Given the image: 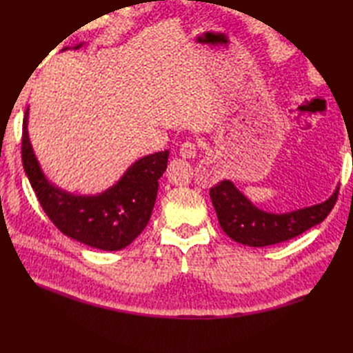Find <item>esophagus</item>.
I'll list each match as a JSON object with an SVG mask.
<instances>
[{
	"label": "esophagus",
	"mask_w": 353,
	"mask_h": 353,
	"mask_svg": "<svg viewBox=\"0 0 353 353\" xmlns=\"http://www.w3.org/2000/svg\"><path fill=\"white\" fill-rule=\"evenodd\" d=\"M198 152V145L192 142V140H185V142L179 146V155L184 157V159H193Z\"/></svg>",
	"instance_id": "1"
}]
</instances>
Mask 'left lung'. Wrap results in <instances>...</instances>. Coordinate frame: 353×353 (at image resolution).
Segmentation results:
<instances>
[{"label":"left lung","mask_w":353,"mask_h":353,"mask_svg":"<svg viewBox=\"0 0 353 353\" xmlns=\"http://www.w3.org/2000/svg\"><path fill=\"white\" fill-rule=\"evenodd\" d=\"M339 190L336 189L332 196L322 203L285 214H272L258 210L231 181H221L211 187L210 198L226 236L241 245L263 248L292 240L323 222L335 205Z\"/></svg>","instance_id":"left-lung-1"}]
</instances>
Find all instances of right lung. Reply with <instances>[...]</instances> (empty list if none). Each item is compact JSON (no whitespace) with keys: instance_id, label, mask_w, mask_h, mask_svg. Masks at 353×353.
<instances>
[{"instance_id":"obj_1","label":"right lung","mask_w":353,"mask_h":353,"mask_svg":"<svg viewBox=\"0 0 353 353\" xmlns=\"http://www.w3.org/2000/svg\"><path fill=\"white\" fill-rule=\"evenodd\" d=\"M80 46L77 45L75 50ZM27 117L28 108L22 121V166L50 221L65 236L92 248L119 250L128 246L150 222L159 179L168 168L169 151L140 159L125 172L119 183L98 196H77L46 181L31 150Z\"/></svg>"}]
</instances>
